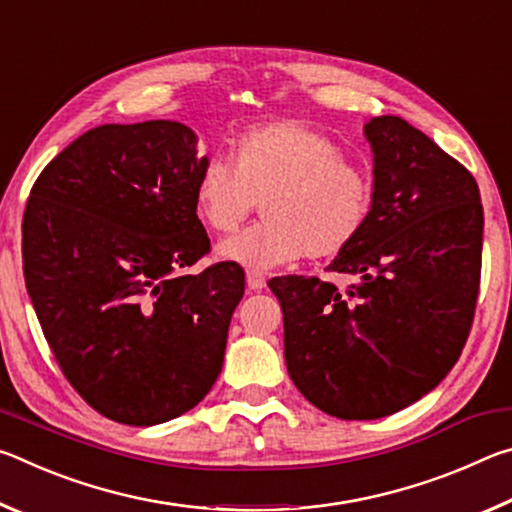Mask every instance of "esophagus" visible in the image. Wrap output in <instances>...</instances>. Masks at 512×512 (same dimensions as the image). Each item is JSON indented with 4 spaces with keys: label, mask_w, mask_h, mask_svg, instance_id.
<instances>
[{
    "label": "esophagus",
    "mask_w": 512,
    "mask_h": 512,
    "mask_svg": "<svg viewBox=\"0 0 512 512\" xmlns=\"http://www.w3.org/2000/svg\"><path fill=\"white\" fill-rule=\"evenodd\" d=\"M246 282L250 291H262L266 287V277L259 271H248L246 273Z\"/></svg>",
    "instance_id": "obj_1"
}]
</instances>
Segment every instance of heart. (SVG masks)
<instances>
[{
  "label": "heart",
  "mask_w": 512,
  "mask_h": 512,
  "mask_svg": "<svg viewBox=\"0 0 512 512\" xmlns=\"http://www.w3.org/2000/svg\"><path fill=\"white\" fill-rule=\"evenodd\" d=\"M232 158L205 162L194 185L196 216L216 235L235 232L263 201L264 221L219 246L228 262L268 271L302 255L336 257L368 221V173L298 119L250 128Z\"/></svg>",
  "instance_id": "1"
}]
</instances>
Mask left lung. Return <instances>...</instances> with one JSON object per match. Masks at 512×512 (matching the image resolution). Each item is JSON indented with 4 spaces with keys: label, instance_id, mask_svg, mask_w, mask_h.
<instances>
[{
    "label": "left lung",
    "instance_id": "obj_1",
    "mask_svg": "<svg viewBox=\"0 0 512 512\" xmlns=\"http://www.w3.org/2000/svg\"><path fill=\"white\" fill-rule=\"evenodd\" d=\"M375 189L348 277L268 280L298 391L341 420H375L433 391L461 357L481 284L483 207L461 162L400 117L370 119Z\"/></svg>",
    "mask_w": 512,
    "mask_h": 512
}]
</instances>
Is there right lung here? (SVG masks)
<instances>
[{
  "mask_svg": "<svg viewBox=\"0 0 512 512\" xmlns=\"http://www.w3.org/2000/svg\"><path fill=\"white\" fill-rule=\"evenodd\" d=\"M207 158L178 121L103 124L51 160L22 219L27 291L72 388L106 418L151 427L187 413L219 377L246 275L201 273L194 210Z\"/></svg>",
  "mask_w": 512,
  "mask_h": 512,
  "instance_id": "right-lung-1",
  "label": "right lung"
}]
</instances>
